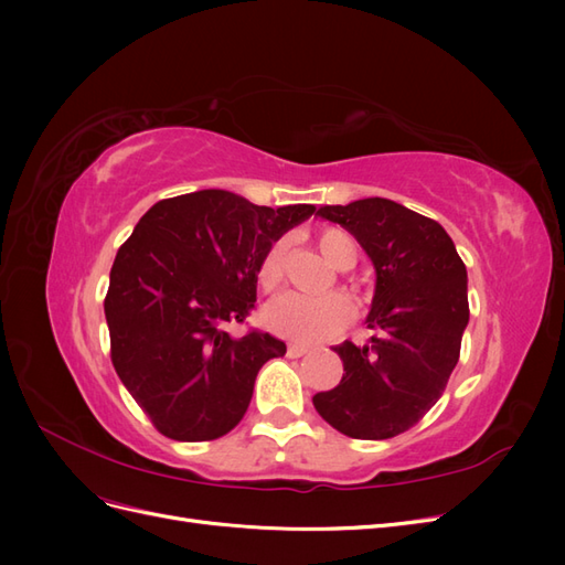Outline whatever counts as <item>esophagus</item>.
I'll list each match as a JSON object with an SVG mask.
<instances>
[{"label":"esophagus","mask_w":565,"mask_h":565,"mask_svg":"<svg viewBox=\"0 0 565 565\" xmlns=\"http://www.w3.org/2000/svg\"><path fill=\"white\" fill-rule=\"evenodd\" d=\"M311 351V347H303V344H289L287 347V355L289 358H301Z\"/></svg>","instance_id":"esophagus-1"}]
</instances>
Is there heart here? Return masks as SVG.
<instances>
[{
  "mask_svg": "<svg viewBox=\"0 0 565 565\" xmlns=\"http://www.w3.org/2000/svg\"><path fill=\"white\" fill-rule=\"evenodd\" d=\"M318 247L324 259L334 268H351L358 259V247L353 237L344 231L328 228L318 237ZM282 259L285 245L273 243L264 252L259 266H256V282L264 292H273L282 282ZM349 299L355 297L353 287H344ZM266 320L273 332H278L287 339L301 341V344H316L337 332L344 330L349 322V306L337 295L324 297H301V295H285L270 303Z\"/></svg>",
  "mask_w": 565,
  "mask_h": 565,
  "instance_id": "heart-1",
  "label": "heart"
}]
</instances>
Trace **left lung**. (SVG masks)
<instances>
[{
	"mask_svg": "<svg viewBox=\"0 0 565 565\" xmlns=\"http://www.w3.org/2000/svg\"><path fill=\"white\" fill-rule=\"evenodd\" d=\"M377 270L370 344L334 347L344 377L313 396L318 415L349 438H393L429 413L459 361L469 322L467 266L438 221L386 198L324 204Z\"/></svg>",
	"mask_w": 565,
	"mask_h": 565,
	"instance_id": "left-lung-1",
	"label": "left lung"
}]
</instances>
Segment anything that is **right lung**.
Segmentation results:
<instances>
[{"label": "right lung", "instance_id": "obj_1", "mask_svg": "<svg viewBox=\"0 0 565 565\" xmlns=\"http://www.w3.org/2000/svg\"><path fill=\"white\" fill-rule=\"evenodd\" d=\"M313 212L212 188L156 202L117 249L104 303L110 358L162 436L214 440L245 417L256 374L287 347L259 330L231 337L224 324L254 309L268 245Z\"/></svg>", "mask_w": 565, "mask_h": 565}]
</instances>
